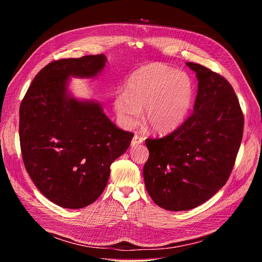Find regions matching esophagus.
I'll return each instance as SVG.
<instances>
[{"label":"esophagus","instance_id":"obj_1","mask_svg":"<svg viewBox=\"0 0 262 262\" xmlns=\"http://www.w3.org/2000/svg\"><path fill=\"white\" fill-rule=\"evenodd\" d=\"M141 143H143V138H141V137H139V136H137V134H136V136L133 137V139L131 141V146L132 147L138 146Z\"/></svg>","mask_w":262,"mask_h":262}]
</instances>
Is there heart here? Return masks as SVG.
I'll return each instance as SVG.
<instances>
[{
    "label": "heart",
    "instance_id": "heart-1",
    "mask_svg": "<svg viewBox=\"0 0 262 262\" xmlns=\"http://www.w3.org/2000/svg\"><path fill=\"white\" fill-rule=\"evenodd\" d=\"M194 100V85L185 72L150 63L136 71L125 92L117 94L114 108L125 128L136 125L144 109L143 120L150 130L167 134L185 122Z\"/></svg>",
    "mask_w": 262,
    "mask_h": 262
}]
</instances>
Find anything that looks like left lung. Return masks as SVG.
I'll use <instances>...</instances> for the list:
<instances>
[{
    "label": "left lung",
    "instance_id": "1",
    "mask_svg": "<svg viewBox=\"0 0 262 262\" xmlns=\"http://www.w3.org/2000/svg\"><path fill=\"white\" fill-rule=\"evenodd\" d=\"M195 72L193 114L161 139H147L145 188L168 211L196 208L223 187L242 143L244 115L232 85L203 66L187 62Z\"/></svg>",
    "mask_w": 262,
    "mask_h": 262
}]
</instances>
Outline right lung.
<instances>
[{"label": "right lung", "mask_w": 262, "mask_h": 262, "mask_svg": "<svg viewBox=\"0 0 262 262\" xmlns=\"http://www.w3.org/2000/svg\"><path fill=\"white\" fill-rule=\"evenodd\" d=\"M106 62L104 54L53 61L35 76L21 100L24 165L39 191L62 208L82 209L96 201L110 165L133 138L109 120L98 102L68 92L71 76L95 77Z\"/></svg>", "instance_id": "1"}]
</instances>
